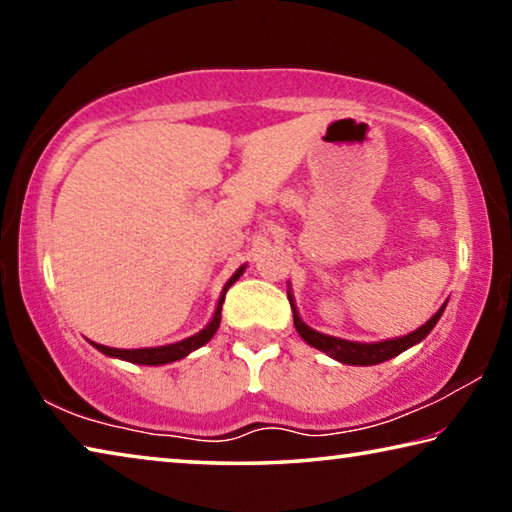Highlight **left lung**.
Wrapping results in <instances>:
<instances>
[{"label":"left lung","mask_w":512,"mask_h":512,"mask_svg":"<svg viewBox=\"0 0 512 512\" xmlns=\"http://www.w3.org/2000/svg\"><path fill=\"white\" fill-rule=\"evenodd\" d=\"M291 302V296H289ZM291 309H293V325H296L298 334L305 339L309 345H314V348L327 352L329 357H334L336 361L341 363H350V366H375V363L381 361H388L397 357V354L409 350L411 345L420 343L424 336H427L433 325L438 323L440 316H443L445 305L440 307L436 314H433L427 323L422 327L415 329V332L400 336V339H393V341H381V343H354V341H343V339H334V336H327V334H320L316 329H311L309 325H305L298 316L296 307H293L291 302Z\"/></svg>","instance_id":"1"}]
</instances>
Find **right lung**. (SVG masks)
<instances>
[{"label": "right lung", "mask_w": 512, "mask_h": 512, "mask_svg": "<svg viewBox=\"0 0 512 512\" xmlns=\"http://www.w3.org/2000/svg\"><path fill=\"white\" fill-rule=\"evenodd\" d=\"M246 266H241L239 271L230 277L228 282H225L223 293L219 298V307L214 311V318L212 323L207 325L201 332L189 336L185 341H178V343H171V345H160V348H140V350H117V348H108V345H99V343H92L94 348L101 350L103 354H108V357H117V359H124V361H131V363H142V366H160V363H171V361H178L187 357L189 352H194L196 348H201L207 341L212 339L216 329H219L221 323V307H223V300H225V291H228L232 284L239 280V275L244 273Z\"/></svg>", "instance_id": "right-lung-1"}]
</instances>
